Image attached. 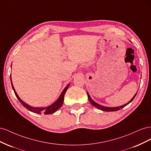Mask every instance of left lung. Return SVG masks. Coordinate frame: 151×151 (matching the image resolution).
Masks as SVG:
<instances>
[{"label": "left lung", "instance_id": "1", "mask_svg": "<svg viewBox=\"0 0 151 151\" xmlns=\"http://www.w3.org/2000/svg\"><path fill=\"white\" fill-rule=\"evenodd\" d=\"M87 94H88V99H89V102H90L91 104H92L94 106L96 107V108H98L99 109H101V110L104 111H115L119 110V109H122V108H124L125 106H127V104H129L130 102L132 101V100H133V99H134V98L135 97V96H136V94H137V93H136V94L134 95V96L132 98V99L130 100V101L129 103H127V104H124V105H122V106H121L109 108V107H105V106H101V105H100V104H98V103H95V102L93 101V100L92 99H91V96H90L89 93H88V92H87Z\"/></svg>", "mask_w": 151, "mask_h": 151}]
</instances>
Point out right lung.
Wrapping results in <instances>:
<instances>
[{
    "label": "right lung",
    "mask_w": 151,
    "mask_h": 151,
    "mask_svg": "<svg viewBox=\"0 0 151 151\" xmlns=\"http://www.w3.org/2000/svg\"><path fill=\"white\" fill-rule=\"evenodd\" d=\"M11 84H12V89L14 90V92L15 93L16 96L17 97V98L18 99V100L20 101V103L23 105V106L24 108H26L27 109H28L29 111H31V112H33L35 113H38V114H41V113H44L45 115H49V114H52L53 113H55V111H57L58 109L60 108L62 106V104L63 103V100H64V95L66 93V91L68 88V86H69V84H68L65 88V89H63V91H62V93H61L60 96H59V98L57 99V101L55 102H54L52 104L50 105L48 107H33L31 106H29L28 104H26V103H24L22 100H21L20 99V98L18 96V95L17 94V93L16 92V91L14 88V86L12 83V79H11Z\"/></svg>",
    "instance_id": "right-lung-1"
}]
</instances>
